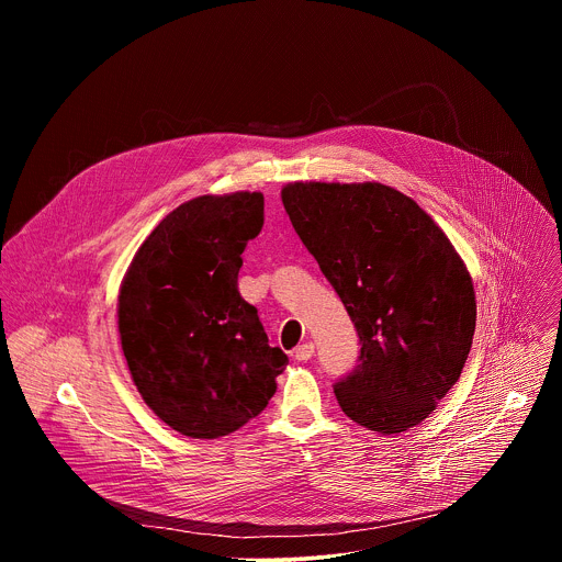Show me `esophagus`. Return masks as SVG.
<instances>
[{
  "mask_svg": "<svg viewBox=\"0 0 562 562\" xmlns=\"http://www.w3.org/2000/svg\"><path fill=\"white\" fill-rule=\"evenodd\" d=\"M313 353H315V345H313V342H302V345H297V347L293 349V358L300 360V362L311 360Z\"/></svg>",
  "mask_w": 562,
  "mask_h": 562,
  "instance_id": "obj_1",
  "label": "esophagus"
}]
</instances>
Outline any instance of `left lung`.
<instances>
[{
	"instance_id": "8db88e82",
	"label": "left lung",
	"mask_w": 562,
	"mask_h": 562,
	"mask_svg": "<svg viewBox=\"0 0 562 562\" xmlns=\"http://www.w3.org/2000/svg\"><path fill=\"white\" fill-rule=\"evenodd\" d=\"M282 204L362 345L334 384L338 405L386 436L420 425L458 382L475 331L471 276L449 237L378 182H291Z\"/></svg>"
}]
</instances>
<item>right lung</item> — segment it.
<instances>
[{
  "instance_id": "right-lung-1",
  "label": "right lung",
  "mask_w": 562,
  "mask_h": 562,
  "mask_svg": "<svg viewBox=\"0 0 562 562\" xmlns=\"http://www.w3.org/2000/svg\"><path fill=\"white\" fill-rule=\"evenodd\" d=\"M262 224V193L193 198L150 231L122 280L117 327L131 378L182 436L213 440L247 425L289 362L237 291Z\"/></svg>"
}]
</instances>
